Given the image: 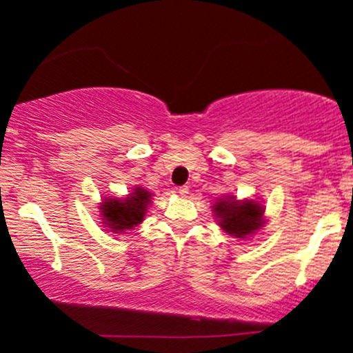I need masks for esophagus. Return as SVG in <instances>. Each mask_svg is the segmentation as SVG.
<instances>
[{
    "instance_id": "34e87169",
    "label": "esophagus",
    "mask_w": 353,
    "mask_h": 353,
    "mask_svg": "<svg viewBox=\"0 0 353 353\" xmlns=\"http://www.w3.org/2000/svg\"><path fill=\"white\" fill-rule=\"evenodd\" d=\"M177 192H179L182 197H185L189 194V185H181V188L177 189Z\"/></svg>"
}]
</instances>
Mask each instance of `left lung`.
<instances>
[{
  "instance_id": "8db88e82",
  "label": "left lung",
  "mask_w": 353,
  "mask_h": 353,
  "mask_svg": "<svg viewBox=\"0 0 353 353\" xmlns=\"http://www.w3.org/2000/svg\"><path fill=\"white\" fill-rule=\"evenodd\" d=\"M219 225L230 236L245 239L261 229L264 208L255 201H236V197L221 199L212 205Z\"/></svg>"
}]
</instances>
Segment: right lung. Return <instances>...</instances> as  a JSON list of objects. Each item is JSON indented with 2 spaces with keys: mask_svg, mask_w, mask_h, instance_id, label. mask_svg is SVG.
<instances>
[{
  "mask_svg": "<svg viewBox=\"0 0 353 353\" xmlns=\"http://www.w3.org/2000/svg\"><path fill=\"white\" fill-rule=\"evenodd\" d=\"M149 202L151 192L143 188H136L134 192L124 199H106L99 205L103 224H106V228L114 234L136 228L144 221Z\"/></svg>",
  "mask_w": 353,
  "mask_h": 353,
  "instance_id": "1",
  "label": "right lung"
}]
</instances>
